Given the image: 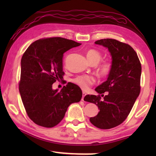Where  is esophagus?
<instances>
[{"label": "esophagus", "mask_w": 156, "mask_h": 156, "mask_svg": "<svg viewBox=\"0 0 156 156\" xmlns=\"http://www.w3.org/2000/svg\"><path fill=\"white\" fill-rule=\"evenodd\" d=\"M85 96H86V94L84 93V92H83V97H82V99H81L83 101H84V98Z\"/></svg>", "instance_id": "34e87169"}]
</instances>
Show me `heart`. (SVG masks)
<instances>
[{
	"label": "heart",
	"mask_w": 156,
	"mask_h": 156,
	"mask_svg": "<svg viewBox=\"0 0 156 156\" xmlns=\"http://www.w3.org/2000/svg\"><path fill=\"white\" fill-rule=\"evenodd\" d=\"M87 58L89 62L92 65H97L101 61L102 58V54L96 49H89L87 52ZM112 63L110 61H105L99 66V74L102 77H107L110 74L112 70ZM72 82L83 90H87L89 87L94 84L96 79L94 76L89 75H80L76 76L72 80Z\"/></svg>",
	"instance_id": "b5f03b06"
}]
</instances>
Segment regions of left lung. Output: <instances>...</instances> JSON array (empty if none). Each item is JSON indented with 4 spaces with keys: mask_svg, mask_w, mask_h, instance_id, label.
<instances>
[{
    "mask_svg": "<svg viewBox=\"0 0 156 156\" xmlns=\"http://www.w3.org/2000/svg\"><path fill=\"white\" fill-rule=\"evenodd\" d=\"M95 43L107 47L112 56V70L105 83L96 88L99 95H87L84 100L96 104L100 112L91 123L102 129L122 124L127 118L140 92L141 63L129 44L115 39H101ZM108 91L104 96L103 94ZM104 97L102 100L100 94Z\"/></svg>",
    "mask_w": 156,
    "mask_h": 156,
    "instance_id": "left-lung-1",
    "label": "left lung"
}]
</instances>
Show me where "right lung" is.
Listing matches in <instances>:
<instances>
[{
    "label": "right lung",
    "instance_id": "right-lung-1",
    "mask_svg": "<svg viewBox=\"0 0 156 156\" xmlns=\"http://www.w3.org/2000/svg\"><path fill=\"white\" fill-rule=\"evenodd\" d=\"M80 44L61 37L44 38L31 43L23 54L19 91L26 113L36 125L56 126L68 107L81 100L83 93L75 84L68 83L60 91L52 89L53 83L62 80L65 74L63 54Z\"/></svg>",
    "mask_w": 156,
    "mask_h": 156
}]
</instances>
